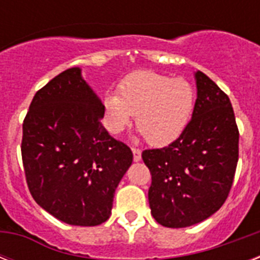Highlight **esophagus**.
<instances>
[{
  "instance_id": "obj_1",
  "label": "esophagus",
  "mask_w": 260,
  "mask_h": 260,
  "mask_svg": "<svg viewBox=\"0 0 260 260\" xmlns=\"http://www.w3.org/2000/svg\"><path fill=\"white\" fill-rule=\"evenodd\" d=\"M132 152H134V160L135 162H139L142 159V151L136 148V147H132Z\"/></svg>"
}]
</instances>
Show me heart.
<instances>
[{"label": "heart", "instance_id": "obj_1", "mask_svg": "<svg viewBox=\"0 0 260 260\" xmlns=\"http://www.w3.org/2000/svg\"><path fill=\"white\" fill-rule=\"evenodd\" d=\"M193 109L191 85L155 71L129 74L118 85V94L104 97L105 124L112 134H121L138 116L139 132L155 147L175 142L186 129Z\"/></svg>", "mask_w": 260, "mask_h": 260}]
</instances>
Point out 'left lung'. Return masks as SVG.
<instances>
[{"label":"left lung","mask_w":260,"mask_h":260,"mask_svg":"<svg viewBox=\"0 0 260 260\" xmlns=\"http://www.w3.org/2000/svg\"><path fill=\"white\" fill-rule=\"evenodd\" d=\"M183 134L163 148L144 150L151 213L169 228L204 221L225 202L239 159V129L228 95L202 71Z\"/></svg>","instance_id":"obj_1"}]
</instances>
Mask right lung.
I'll return each instance as SVG.
<instances>
[{"label":"right lung","mask_w":260,"mask_h":260,"mask_svg":"<svg viewBox=\"0 0 260 260\" xmlns=\"http://www.w3.org/2000/svg\"><path fill=\"white\" fill-rule=\"evenodd\" d=\"M104 105L78 67L38 90L22 122L28 189L43 209L71 225L106 221L132 151L101 124Z\"/></svg>","instance_id":"add662e5"}]
</instances>
